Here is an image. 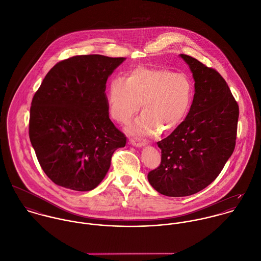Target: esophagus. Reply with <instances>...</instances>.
Instances as JSON below:
<instances>
[{"instance_id": "1", "label": "esophagus", "mask_w": 261, "mask_h": 261, "mask_svg": "<svg viewBox=\"0 0 261 261\" xmlns=\"http://www.w3.org/2000/svg\"><path fill=\"white\" fill-rule=\"evenodd\" d=\"M129 141H130V143H131L132 145H134V146H137V147H142V146H144V145L146 144L145 140L139 139V138H137V137H133V138H130V139H129Z\"/></svg>"}]
</instances>
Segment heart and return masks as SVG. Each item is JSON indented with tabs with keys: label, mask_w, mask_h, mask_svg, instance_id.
Returning <instances> with one entry per match:
<instances>
[{
	"label": "heart",
	"mask_w": 261,
	"mask_h": 261,
	"mask_svg": "<svg viewBox=\"0 0 261 261\" xmlns=\"http://www.w3.org/2000/svg\"><path fill=\"white\" fill-rule=\"evenodd\" d=\"M193 99L194 86L188 75L144 66L134 68L126 81L112 80L107 90L110 114L122 124L131 121L141 103L142 115L129 129L139 135L174 130L188 116Z\"/></svg>",
	"instance_id": "1"
}]
</instances>
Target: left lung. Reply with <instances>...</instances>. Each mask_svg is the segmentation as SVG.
<instances>
[{"label":"left lung","instance_id":"left-lung-1","mask_svg":"<svg viewBox=\"0 0 261 261\" xmlns=\"http://www.w3.org/2000/svg\"><path fill=\"white\" fill-rule=\"evenodd\" d=\"M180 56L195 80L193 104L182 123L157 142L161 162L147 175L152 188L167 197L194 195L216 179L234 151L239 117L223 76L190 55Z\"/></svg>","mask_w":261,"mask_h":261}]
</instances>
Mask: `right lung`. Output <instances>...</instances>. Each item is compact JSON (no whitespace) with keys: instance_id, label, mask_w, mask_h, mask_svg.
<instances>
[{"instance_id":"obj_1","label":"right lung","mask_w":261,"mask_h":261,"mask_svg":"<svg viewBox=\"0 0 261 261\" xmlns=\"http://www.w3.org/2000/svg\"><path fill=\"white\" fill-rule=\"evenodd\" d=\"M124 57L76 55L57 62L35 93L29 137L45 174L59 187L87 192L107 174L126 136L109 118L108 76Z\"/></svg>"}]
</instances>
